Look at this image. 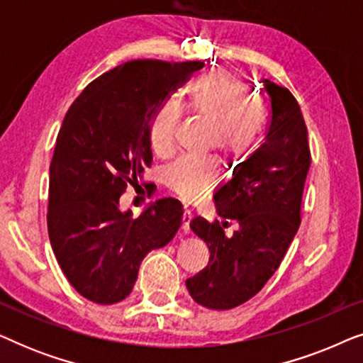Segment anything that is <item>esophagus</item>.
I'll return each mask as SVG.
<instances>
[{
  "mask_svg": "<svg viewBox=\"0 0 363 363\" xmlns=\"http://www.w3.org/2000/svg\"><path fill=\"white\" fill-rule=\"evenodd\" d=\"M190 220H191V213L190 211H185L183 213V216H182V231L186 233L190 231Z\"/></svg>",
  "mask_w": 363,
  "mask_h": 363,
  "instance_id": "obj_1",
  "label": "esophagus"
}]
</instances>
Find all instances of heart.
<instances>
[{"label": "heart", "instance_id": "obj_1", "mask_svg": "<svg viewBox=\"0 0 363 363\" xmlns=\"http://www.w3.org/2000/svg\"><path fill=\"white\" fill-rule=\"evenodd\" d=\"M188 107L203 122L211 123L216 147L233 157H247L262 135L266 112L251 99L245 81L231 72L206 74L191 84ZM180 121L177 107L165 106L152 123L150 142L158 157H167L175 145ZM216 182L211 163L182 158L165 173V185L182 201L195 203Z\"/></svg>", "mask_w": 363, "mask_h": 363}]
</instances>
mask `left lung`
<instances>
[{"label": "left lung", "instance_id": "8db88e82", "mask_svg": "<svg viewBox=\"0 0 363 363\" xmlns=\"http://www.w3.org/2000/svg\"><path fill=\"white\" fill-rule=\"evenodd\" d=\"M271 101L266 140L238 163L213 195L223 221L196 216L191 231L206 242L210 261L186 281L193 301L226 311L259 292L279 267L301 223L302 191L311 167L307 127L301 107L286 87L262 79ZM228 219L238 223L224 235Z\"/></svg>", "mask_w": 363, "mask_h": 363}]
</instances>
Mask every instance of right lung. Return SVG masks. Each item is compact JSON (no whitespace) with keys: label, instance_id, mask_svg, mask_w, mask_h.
Masks as SVG:
<instances>
[{"label":"right lung","instance_id":"right-lung-1","mask_svg":"<svg viewBox=\"0 0 363 363\" xmlns=\"http://www.w3.org/2000/svg\"><path fill=\"white\" fill-rule=\"evenodd\" d=\"M203 66L128 61L89 84L64 117L49 167L48 231L62 272L89 301L125 299L143 257L182 226L183 208L170 198L137 218L118 200L150 167V130L163 102Z\"/></svg>","mask_w":363,"mask_h":363}]
</instances>
